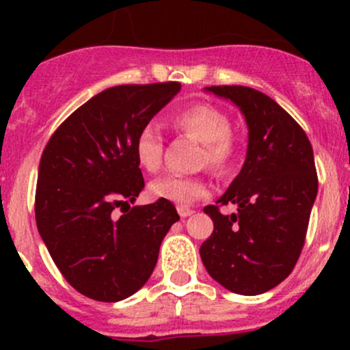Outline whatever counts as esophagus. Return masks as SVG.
<instances>
[{
    "instance_id": "1",
    "label": "esophagus",
    "mask_w": 350,
    "mask_h": 350,
    "mask_svg": "<svg viewBox=\"0 0 350 350\" xmlns=\"http://www.w3.org/2000/svg\"><path fill=\"white\" fill-rule=\"evenodd\" d=\"M178 213L181 218H186V217H191V215L195 213V210H191V208H186V206H178Z\"/></svg>"
}]
</instances>
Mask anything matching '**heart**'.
Returning <instances> with one entry per match:
<instances>
[{"instance_id": "heart-1", "label": "heart", "mask_w": 350, "mask_h": 350, "mask_svg": "<svg viewBox=\"0 0 350 350\" xmlns=\"http://www.w3.org/2000/svg\"><path fill=\"white\" fill-rule=\"evenodd\" d=\"M176 132L189 135L201 142L198 165H208L213 171L228 167L235 152L230 116L215 105L196 103L179 109L171 118ZM135 159L142 169L154 174L162 167L164 139L154 123H146L133 142ZM150 195L176 204H191L210 193V186L200 176H164L149 185Z\"/></svg>"}]
</instances>
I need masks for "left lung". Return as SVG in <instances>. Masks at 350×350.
<instances>
[{
  "instance_id": "1",
  "label": "left lung",
  "mask_w": 350,
  "mask_h": 350,
  "mask_svg": "<svg viewBox=\"0 0 350 350\" xmlns=\"http://www.w3.org/2000/svg\"><path fill=\"white\" fill-rule=\"evenodd\" d=\"M206 91L241 108L249 129L245 162L220 204L221 215L203 208L213 234L200 247L208 274L228 291L260 295L291 274L303 245L319 191L313 149L305 130L274 100L247 86H210Z\"/></svg>"
}]
</instances>
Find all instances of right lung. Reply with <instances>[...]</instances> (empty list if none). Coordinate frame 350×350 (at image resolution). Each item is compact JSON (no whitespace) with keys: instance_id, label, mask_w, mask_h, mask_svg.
<instances>
[{"instance_id":"add662e5","label":"right lung","mask_w":350,"mask_h":350,"mask_svg":"<svg viewBox=\"0 0 350 350\" xmlns=\"http://www.w3.org/2000/svg\"><path fill=\"white\" fill-rule=\"evenodd\" d=\"M179 90L176 81L108 88L67 116L42 152L38 234L67 283L88 298L113 303L139 291L179 220L167 200L130 206L146 186L137 133Z\"/></svg>"}]
</instances>
